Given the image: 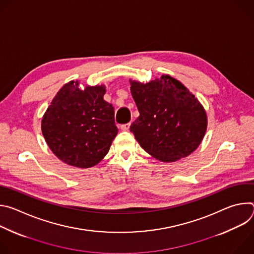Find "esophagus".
Wrapping results in <instances>:
<instances>
[{"label":"esophagus","mask_w":254,"mask_h":254,"mask_svg":"<svg viewBox=\"0 0 254 254\" xmlns=\"http://www.w3.org/2000/svg\"><path fill=\"white\" fill-rule=\"evenodd\" d=\"M129 127H130V124H126V125L121 126V129L126 131V130H128V129H129Z\"/></svg>","instance_id":"esophagus-1"}]
</instances>
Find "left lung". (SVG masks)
<instances>
[{"label":"left lung","instance_id":"left-lung-1","mask_svg":"<svg viewBox=\"0 0 254 254\" xmlns=\"http://www.w3.org/2000/svg\"><path fill=\"white\" fill-rule=\"evenodd\" d=\"M129 84L139 113L130 130L139 146L166 163L191 155L200 146L208 125L198 98L168 74L148 83L129 79Z\"/></svg>","mask_w":254,"mask_h":254}]
</instances>
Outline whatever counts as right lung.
<instances>
[{"label": "right lung", "instance_id": "right-lung-1", "mask_svg": "<svg viewBox=\"0 0 254 254\" xmlns=\"http://www.w3.org/2000/svg\"><path fill=\"white\" fill-rule=\"evenodd\" d=\"M79 81L64 84L41 121L43 136L63 163L81 169L97 165L118 134L115 108L103 99L105 85L79 88Z\"/></svg>", "mask_w": 254, "mask_h": 254}]
</instances>
